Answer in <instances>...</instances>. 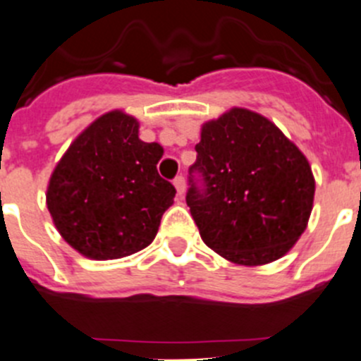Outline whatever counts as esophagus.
<instances>
[{
    "label": "esophagus",
    "instance_id": "obj_1",
    "mask_svg": "<svg viewBox=\"0 0 361 361\" xmlns=\"http://www.w3.org/2000/svg\"><path fill=\"white\" fill-rule=\"evenodd\" d=\"M174 187H176L178 195H183L185 190H187V183H185V178L183 176H176L174 178Z\"/></svg>",
    "mask_w": 361,
    "mask_h": 361
}]
</instances>
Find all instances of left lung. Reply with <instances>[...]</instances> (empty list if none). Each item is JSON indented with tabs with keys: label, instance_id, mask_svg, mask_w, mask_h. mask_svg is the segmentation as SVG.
I'll return each instance as SVG.
<instances>
[{
	"label": "left lung",
	"instance_id": "8db88e82",
	"mask_svg": "<svg viewBox=\"0 0 361 361\" xmlns=\"http://www.w3.org/2000/svg\"><path fill=\"white\" fill-rule=\"evenodd\" d=\"M195 152L187 204L202 241L241 266L288 254L307 229L316 192L298 146L268 118L233 107L202 125Z\"/></svg>",
	"mask_w": 361,
	"mask_h": 361
}]
</instances>
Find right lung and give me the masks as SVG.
Returning <instances> with one entry per match:
<instances>
[{"mask_svg":"<svg viewBox=\"0 0 361 361\" xmlns=\"http://www.w3.org/2000/svg\"><path fill=\"white\" fill-rule=\"evenodd\" d=\"M162 155L159 142L139 139V121L123 111L84 128L56 164L45 194L63 240L95 261L148 247L176 195L157 171Z\"/></svg>","mask_w":361,"mask_h":361,"instance_id":"1","label":"right lung"}]
</instances>
